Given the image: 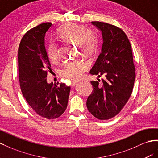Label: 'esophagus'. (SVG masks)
<instances>
[{
    "instance_id": "34e87169",
    "label": "esophagus",
    "mask_w": 158,
    "mask_h": 158,
    "mask_svg": "<svg viewBox=\"0 0 158 158\" xmlns=\"http://www.w3.org/2000/svg\"><path fill=\"white\" fill-rule=\"evenodd\" d=\"M77 81H73L71 82V85L72 86H75L77 84Z\"/></svg>"
}]
</instances>
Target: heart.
Returning a JSON list of instances; mask_svg holds the SVG:
<instances>
[{
  "label": "heart",
  "mask_w": 158,
  "mask_h": 158,
  "mask_svg": "<svg viewBox=\"0 0 158 158\" xmlns=\"http://www.w3.org/2000/svg\"><path fill=\"white\" fill-rule=\"evenodd\" d=\"M58 37L63 41L75 44L78 47L81 53L85 56L91 55L96 50L97 38L94 31L85 29L83 26L75 24H67L57 30ZM58 47L54 42L48 45L47 55L51 61H55L58 57ZM88 67V63L84 60H76L64 64L61 70V75L65 78L77 79L82 75L83 72Z\"/></svg>",
  "instance_id": "obj_1"
}]
</instances>
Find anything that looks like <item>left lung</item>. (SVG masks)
I'll return each instance as SVG.
<instances>
[{
  "mask_svg": "<svg viewBox=\"0 0 158 158\" xmlns=\"http://www.w3.org/2000/svg\"><path fill=\"white\" fill-rule=\"evenodd\" d=\"M101 33V52L89 73L104 75L103 85L91 81L92 94L88 97L89 111L99 119H109L118 114L131 96L135 79L130 42L119 28L108 23L91 22Z\"/></svg>",
  "mask_w": 158,
  "mask_h": 158,
  "instance_id": "8db88e82",
  "label": "left lung"
}]
</instances>
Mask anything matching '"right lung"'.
Returning <instances> with one entry per match:
<instances>
[{
	"mask_svg": "<svg viewBox=\"0 0 158 158\" xmlns=\"http://www.w3.org/2000/svg\"><path fill=\"white\" fill-rule=\"evenodd\" d=\"M51 23L37 26L24 35L18 50L19 78L22 94L31 107L44 118H59L66 110L71 87L48 83L51 71L44 42Z\"/></svg>",
	"mask_w": 158,
	"mask_h": 158,
	"instance_id": "right-lung-1",
	"label": "right lung"
}]
</instances>
